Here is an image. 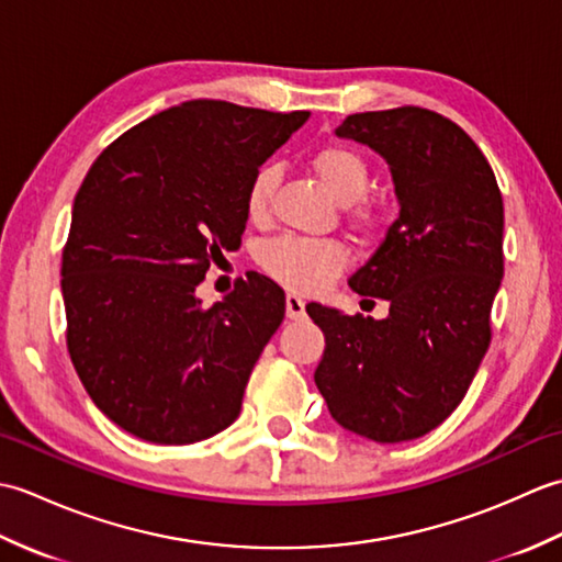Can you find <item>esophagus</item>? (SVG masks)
<instances>
[{"instance_id":"34e87169","label":"esophagus","mask_w":562,"mask_h":562,"mask_svg":"<svg viewBox=\"0 0 562 562\" xmlns=\"http://www.w3.org/2000/svg\"><path fill=\"white\" fill-rule=\"evenodd\" d=\"M284 308H288V318L296 321L304 316V300H300L296 294H288V300H284Z\"/></svg>"}]
</instances>
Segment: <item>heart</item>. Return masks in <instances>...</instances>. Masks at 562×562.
Here are the masks:
<instances>
[{"label":"heart","instance_id":"b5f03b06","mask_svg":"<svg viewBox=\"0 0 562 562\" xmlns=\"http://www.w3.org/2000/svg\"><path fill=\"white\" fill-rule=\"evenodd\" d=\"M312 166L321 183L340 205H352L364 195L369 166L355 149L326 147L314 154ZM278 183V164L258 166L246 190V210L250 217L258 220L266 214ZM362 217L369 220V212H362ZM262 266L274 280L296 292H321L348 266V250L328 238L282 236L262 248Z\"/></svg>","mask_w":562,"mask_h":562}]
</instances>
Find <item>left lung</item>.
Listing matches in <instances>:
<instances>
[{
    "label": "left lung",
    "instance_id": "1",
    "mask_svg": "<svg viewBox=\"0 0 562 562\" xmlns=\"http://www.w3.org/2000/svg\"><path fill=\"white\" fill-rule=\"evenodd\" d=\"M336 135L389 164L398 220L348 280L386 300V318L306 304L326 338L314 381L340 427L396 445L447 420L491 345L503 195L475 142L427 109L355 113Z\"/></svg>",
    "mask_w": 562,
    "mask_h": 562
}]
</instances>
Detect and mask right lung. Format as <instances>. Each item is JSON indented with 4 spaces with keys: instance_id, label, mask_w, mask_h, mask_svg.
I'll list each match as a JSON object with an SVG mask.
<instances>
[{
    "instance_id": "1",
    "label": "right lung",
    "mask_w": 562,
    "mask_h": 562,
    "mask_svg": "<svg viewBox=\"0 0 562 562\" xmlns=\"http://www.w3.org/2000/svg\"><path fill=\"white\" fill-rule=\"evenodd\" d=\"M306 121L186 101L127 130L83 178L63 250L67 348L125 432L193 445L238 417L284 292L258 272L207 308L195 290L241 246L250 176Z\"/></svg>"
}]
</instances>
